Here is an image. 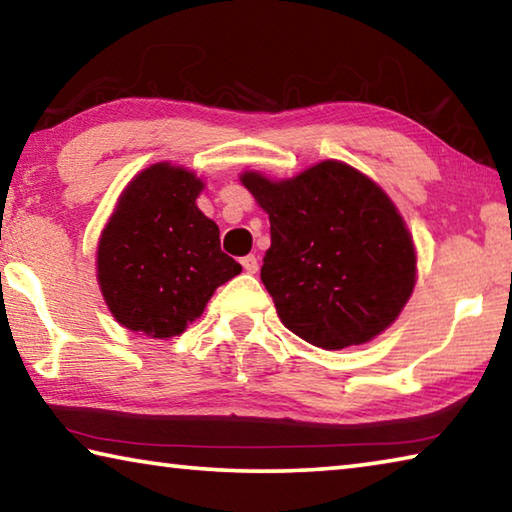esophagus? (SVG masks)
<instances>
[{
	"mask_svg": "<svg viewBox=\"0 0 512 512\" xmlns=\"http://www.w3.org/2000/svg\"><path fill=\"white\" fill-rule=\"evenodd\" d=\"M241 266H244L246 273H257L259 271V264H257V257L255 255L241 257Z\"/></svg>",
	"mask_w": 512,
	"mask_h": 512,
	"instance_id": "obj_1",
	"label": "esophagus"
}]
</instances>
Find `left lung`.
Segmentation results:
<instances>
[{"instance_id": "obj_1", "label": "left lung", "mask_w": 512, "mask_h": 512, "mask_svg": "<svg viewBox=\"0 0 512 512\" xmlns=\"http://www.w3.org/2000/svg\"><path fill=\"white\" fill-rule=\"evenodd\" d=\"M241 183L271 221L262 282L284 327L343 350L400 316L415 287V248L377 183L336 160L289 180L246 171Z\"/></svg>"}]
</instances>
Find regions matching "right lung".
I'll return each mask as SVG.
<instances>
[{
    "mask_svg": "<svg viewBox=\"0 0 512 512\" xmlns=\"http://www.w3.org/2000/svg\"><path fill=\"white\" fill-rule=\"evenodd\" d=\"M203 180L158 162L128 183L101 232L97 277L119 325L151 339L183 334L216 287L241 273L219 225L198 210Z\"/></svg>",
    "mask_w": 512,
    "mask_h": 512,
    "instance_id": "obj_1",
    "label": "right lung"
}]
</instances>
